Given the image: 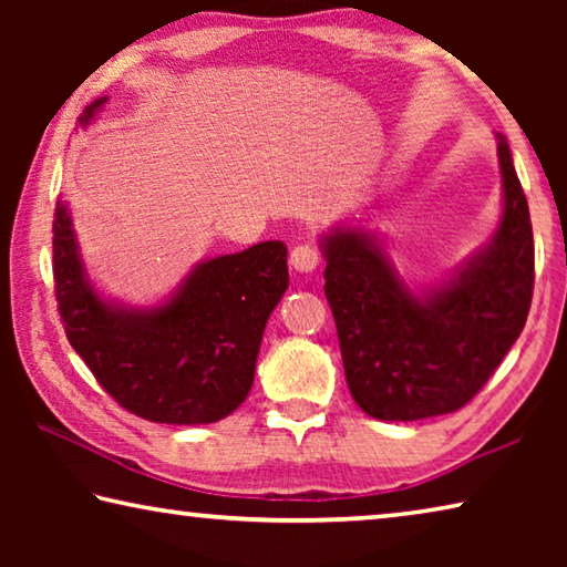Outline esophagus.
<instances>
[{
	"label": "esophagus",
	"instance_id": "obj_1",
	"mask_svg": "<svg viewBox=\"0 0 567 567\" xmlns=\"http://www.w3.org/2000/svg\"><path fill=\"white\" fill-rule=\"evenodd\" d=\"M320 262H322V255H320V249L315 247V245H297V247H292V252H290L292 270H297V272H312V270H318Z\"/></svg>",
	"mask_w": 567,
	"mask_h": 567
}]
</instances>
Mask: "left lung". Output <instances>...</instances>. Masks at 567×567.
Here are the masks:
<instances>
[{"instance_id":"8db88e82","label":"left lung","mask_w":567,"mask_h":567,"mask_svg":"<svg viewBox=\"0 0 567 567\" xmlns=\"http://www.w3.org/2000/svg\"><path fill=\"white\" fill-rule=\"evenodd\" d=\"M497 159L501 225L445 285L412 292L375 235L360 227L320 239L344 378L372 417L410 422L460 410L520 338L535 282L533 225L503 134Z\"/></svg>"}]
</instances>
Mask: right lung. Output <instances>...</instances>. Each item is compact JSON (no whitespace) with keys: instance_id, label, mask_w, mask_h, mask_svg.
<instances>
[{"instance_id":"right-lung-1","label":"right lung","mask_w":567,"mask_h":567,"mask_svg":"<svg viewBox=\"0 0 567 567\" xmlns=\"http://www.w3.org/2000/svg\"><path fill=\"white\" fill-rule=\"evenodd\" d=\"M104 102L84 107L82 127ZM52 233L66 340L114 402L167 425H207L243 405L267 318L290 282L282 243L199 262L167 302L134 310L102 300L92 287L62 199Z\"/></svg>"}]
</instances>
